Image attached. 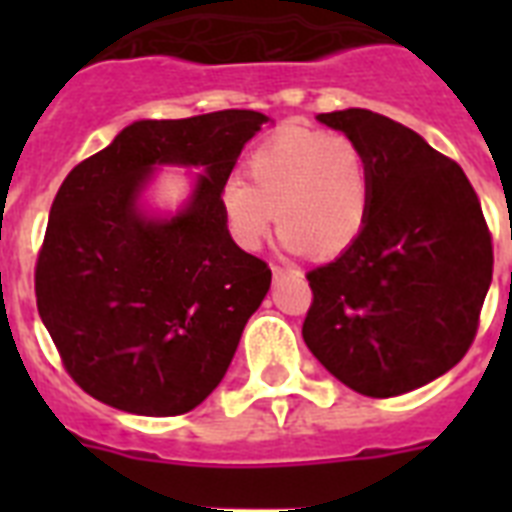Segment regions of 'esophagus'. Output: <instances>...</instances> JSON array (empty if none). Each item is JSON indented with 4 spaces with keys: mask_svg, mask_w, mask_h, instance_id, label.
Returning <instances> with one entry per match:
<instances>
[{
    "mask_svg": "<svg viewBox=\"0 0 512 512\" xmlns=\"http://www.w3.org/2000/svg\"><path fill=\"white\" fill-rule=\"evenodd\" d=\"M271 271H273V279L276 281H281L284 276H300V271H297V268H289V265H273Z\"/></svg>",
    "mask_w": 512,
    "mask_h": 512,
    "instance_id": "1",
    "label": "esophagus"
}]
</instances>
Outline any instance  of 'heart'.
Listing matches in <instances>:
<instances>
[{"label":"heart","mask_w":512,"mask_h":512,"mask_svg":"<svg viewBox=\"0 0 512 512\" xmlns=\"http://www.w3.org/2000/svg\"><path fill=\"white\" fill-rule=\"evenodd\" d=\"M247 183H220L231 239L257 249L276 228L289 249L335 257L356 241L369 212V170L353 140L311 127H284L247 156Z\"/></svg>","instance_id":"b5f03b06"}]
</instances>
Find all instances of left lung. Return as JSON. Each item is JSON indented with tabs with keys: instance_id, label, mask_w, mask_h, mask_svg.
Masks as SVG:
<instances>
[{
	"instance_id": "obj_1",
	"label": "left lung",
	"mask_w": 512,
	"mask_h": 512,
	"mask_svg": "<svg viewBox=\"0 0 512 512\" xmlns=\"http://www.w3.org/2000/svg\"><path fill=\"white\" fill-rule=\"evenodd\" d=\"M364 154L369 212L337 260L308 271L311 353L361 396L428 385L476 340L492 233L462 167L366 108L316 116Z\"/></svg>"
}]
</instances>
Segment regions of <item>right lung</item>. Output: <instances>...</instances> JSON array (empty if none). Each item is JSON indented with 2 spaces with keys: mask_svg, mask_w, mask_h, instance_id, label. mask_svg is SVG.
I'll list each match as a JSON object with an SVG mask.
<instances>
[{
  "mask_svg": "<svg viewBox=\"0 0 512 512\" xmlns=\"http://www.w3.org/2000/svg\"><path fill=\"white\" fill-rule=\"evenodd\" d=\"M265 122L239 108L143 119L68 172L34 289L60 361L84 393L122 412L175 417L220 385L271 287L268 263L228 233L220 183ZM156 163L205 170L170 221L137 209Z\"/></svg>",
  "mask_w": 512,
  "mask_h": 512,
  "instance_id": "1",
  "label": "right lung"
}]
</instances>
